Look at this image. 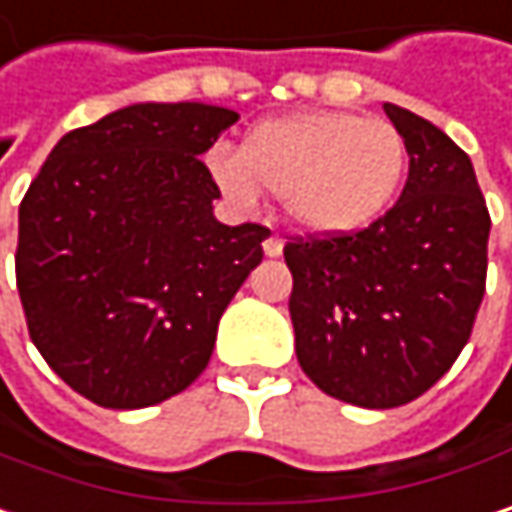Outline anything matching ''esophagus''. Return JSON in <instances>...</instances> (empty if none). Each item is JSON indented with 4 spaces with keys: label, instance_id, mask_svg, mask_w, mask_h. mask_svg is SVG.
<instances>
[{
    "label": "esophagus",
    "instance_id": "1",
    "mask_svg": "<svg viewBox=\"0 0 512 512\" xmlns=\"http://www.w3.org/2000/svg\"><path fill=\"white\" fill-rule=\"evenodd\" d=\"M265 256H271V259H277V256H283V247H286V241L280 238V235H271V238H265Z\"/></svg>",
    "mask_w": 512,
    "mask_h": 512
}]
</instances>
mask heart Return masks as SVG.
<instances>
[{
    "instance_id": "b5f03b06",
    "label": "heart",
    "mask_w": 512,
    "mask_h": 512,
    "mask_svg": "<svg viewBox=\"0 0 512 512\" xmlns=\"http://www.w3.org/2000/svg\"><path fill=\"white\" fill-rule=\"evenodd\" d=\"M209 170L235 206L253 209L271 191L283 197L297 229L345 235L395 203L407 176V144L383 117L306 111L259 123L241 153L215 147Z\"/></svg>"
}]
</instances>
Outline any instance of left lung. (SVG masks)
Instances as JSON below:
<instances>
[{
	"instance_id": "8db88e82",
	"label": "left lung",
	"mask_w": 512,
	"mask_h": 512,
	"mask_svg": "<svg viewBox=\"0 0 512 512\" xmlns=\"http://www.w3.org/2000/svg\"><path fill=\"white\" fill-rule=\"evenodd\" d=\"M383 111L410 156L401 200L359 232L283 250L300 368L368 410L416 401L454 365L483 300L489 241L472 159L430 120L392 102Z\"/></svg>"
}]
</instances>
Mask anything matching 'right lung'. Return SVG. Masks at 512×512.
<instances>
[{
  "label": "right lung",
  "instance_id": "right-lung-1",
  "mask_svg": "<svg viewBox=\"0 0 512 512\" xmlns=\"http://www.w3.org/2000/svg\"><path fill=\"white\" fill-rule=\"evenodd\" d=\"M238 120L138 102L67 132L20 203L17 288L34 348L79 395L141 410L188 389L271 229L226 226L200 156Z\"/></svg>",
  "mask_w": 512,
  "mask_h": 512
}]
</instances>
